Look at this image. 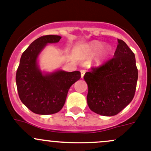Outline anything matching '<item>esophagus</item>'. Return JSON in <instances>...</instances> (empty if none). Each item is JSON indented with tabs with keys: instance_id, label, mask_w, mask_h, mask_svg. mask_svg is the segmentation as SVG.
<instances>
[{
	"instance_id": "1",
	"label": "esophagus",
	"mask_w": 151,
	"mask_h": 151,
	"mask_svg": "<svg viewBox=\"0 0 151 151\" xmlns=\"http://www.w3.org/2000/svg\"><path fill=\"white\" fill-rule=\"evenodd\" d=\"M80 72H81V77L83 78V76H84V74H85V73H86V70L85 69L80 70Z\"/></svg>"
}]
</instances>
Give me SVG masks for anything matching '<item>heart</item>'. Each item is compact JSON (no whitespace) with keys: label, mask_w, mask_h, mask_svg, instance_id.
<instances>
[{"label":"heart","mask_w":151,"mask_h":151,"mask_svg":"<svg viewBox=\"0 0 151 151\" xmlns=\"http://www.w3.org/2000/svg\"><path fill=\"white\" fill-rule=\"evenodd\" d=\"M101 46H102V44H101L100 43H98V42H93V43H91L88 46L89 53H90L91 55H93V54H95L96 52H97L99 50V49L101 48ZM108 52H109V49H108V48L104 49V50L102 52V53H101L100 56H99V61L103 60L104 58L108 55Z\"/></svg>","instance_id":"b5f03b06"}]
</instances>
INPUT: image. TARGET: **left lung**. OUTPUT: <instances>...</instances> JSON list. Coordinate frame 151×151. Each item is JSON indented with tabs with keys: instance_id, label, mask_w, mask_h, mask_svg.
Here are the masks:
<instances>
[{
	"instance_id": "left-lung-1",
	"label": "left lung",
	"mask_w": 151,
	"mask_h": 151,
	"mask_svg": "<svg viewBox=\"0 0 151 151\" xmlns=\"http://www.w3.org/2000/svg\"><path fill=\"white\" fill-rule=\"evenodd\" d=\"M114 55L85 74L89 108L102 116H114L132 101L138 79L134 53L118 39Z\"/></svg>"
}]
</instances>
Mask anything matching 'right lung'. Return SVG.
Segmentation results:
<instances>
[{
    "label": "right lung",
    "instance_id": "obj_1",
    "mask_svg": "<svg viewBox=\"0 0 151 151\" xmlns=\"http://www.w3.org/2000/svg\"><path fill=\"white\" fill-rule=\"evenodd\" d=\"M58 35H44L36 39L23 52L16 72V84L21 102L37 114L48 115L62 109L70 87L80 80V71H58L44 75L37 58L47 43H58Z\"/></svg>",
    "mask_w": 151,
    "mask_h": 151
}]
</instances>
